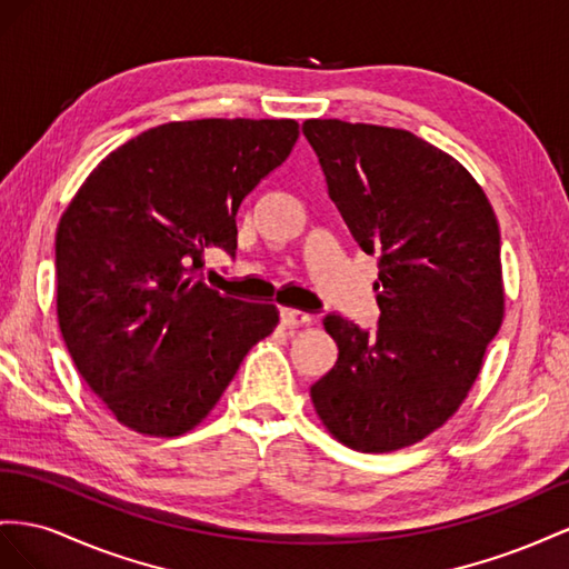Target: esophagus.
Returning a JSON list of instances; mask_svg holds the SVG:
<instances>
[{"label":"esophagus","instance_id":"esophagus-1","mask_svg":"<svg viewBox=\"0 0 569 569\" xmlns=\"http://www.w3.org/2000/svg\"><path fill=\"white\" fill-rule=\"evenodd\" d=\"M281 321H283V327H288V329H298V327H305V323H310L312 315L300 312V310H290V307H283V310H281Z\"/></svg>","mask_w":569,"mask_h":569}]
</instances>
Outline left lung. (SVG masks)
Segmentation results:
<instances>
[{
  "label": "left lung",
  "mask_w": 569,
  "mask_h": 569,
  "mask_svg": "<svg viewBox=\"0 0 569 569\" xmlns=\"http://www.w3.org/2000/svg\"><path fill=\"white\" fill-rule=\"evenodd\" d=\"M329 198L379 254L377 333L323 319L338 362L312 386L315 412L352 450L419 443L460 410L502 321L500 231L456 157L402 128L307 119Z\"/></svg>",
  "instance_id": "8db88e82"
}]
</instances>
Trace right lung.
Segmentation results:
<instances>
[{"instance_id": "obj_1", "label": "right lung", "mask_w": 569, "mask_h": 569, "mask_svg": "<svg viewBox=\"0 0 569 569\" xmlns=\"http://www.w3.org/2000/svg\"><path fill=\"white\" fill-rule=\"evenodd\" d=\"M293 119L161 123L109 152L57 229V319L78 375L123 427L188 433L279 310L194 279L236 252L240 202L288 159Z\"/></svg>"}]
</instances>
